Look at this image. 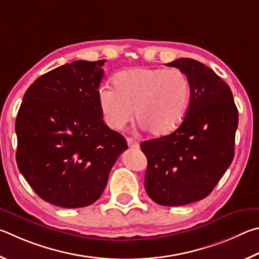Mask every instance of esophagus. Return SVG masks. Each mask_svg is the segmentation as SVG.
<instances>
[{
    "label": "esophagus",
    "instance_id": "esophagus-1",
    "mask_svg": "<svg viewBox=\"0 0 259 259\" xmlns=\"http://www.w3.org/2000/svg\"><path fill=\"white\" fill-rule=\"evenodd\" d=\"M127 144L130 148H139V143L133 138H127Z\"/></svg>",
    "mask_w": 259,
    "mask_h": 259
}]
</instances>
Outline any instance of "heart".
<instances>
[{"mask_svg": "<svg viewBox=\"0 0 259 259\" xmlns=\"http://www.w3.org/2000/svg\"><path fill=\"white\" fill-rule=\"evenodd\" d=\"M115 89L99 91V106L106 124L121 130L135 118L153 137H164L178 128L188 111L191 84L180 69L134 68L113 78Z\"/></svg>", "mask_w": 259, "mask_h": 259, "instance_id": "b5f03b06", "label": "heart"}]
</instances>
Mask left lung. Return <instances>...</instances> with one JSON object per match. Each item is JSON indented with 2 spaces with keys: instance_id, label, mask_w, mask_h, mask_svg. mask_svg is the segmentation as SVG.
Segmentation results:
<instances>
[{
  "instance_id": "1",
  "label": "left lung",
  "mask_w": 259,
  "mask_h": 259,
  "mask_svg": "<svg viewBox=\"0 0 259 259\" xmlns=\"http://www.w3.org/2000/svg\"><path fill=\"white\" fill-rule=\"evenodd\" d=\"M188 76L191 97L182 124L166 137L141 143L148 159L144 188L161 206H183L209 194L234 157L238 109L230 86L189 58L168 63Z\"/></svg>"
}]
</instances>
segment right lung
Returning <instances> with one entry per match:
<instances>
[{
  "mask_svg": "<svg viewBox=\"0 0 259 259\" xmlns=\"http://www.w3.org/2000/svg\"><path fill=\"white\" fill-rule=\"evenodd\" d=\"M106 60H77L38 77L18 111L17 165L44 201L63 208L101 197L125 138L104 124L99 86Z\"/></svg>",
  "mask_w": 259,
  "mask_h": 259,
  "instance_id": "add662e5",
  "label": "right lung"
}]
</instances>
